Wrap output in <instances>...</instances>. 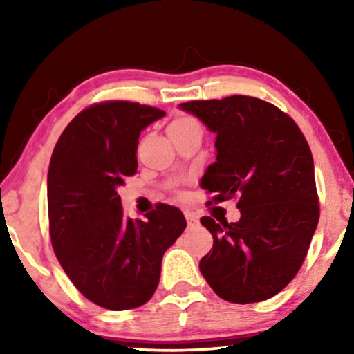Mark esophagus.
Listing matches in <instances>:
<instances>
[{
  "mask_svg": "<svg viewBox=\"0 0 354 354\" xmlns=\"http://www.w3.org/2000/svg\"><path fill=\"white\" fill-rule=\"evenodd\" d=\"M185 219L190 227H195L198 224V219L195 217V214H192V212H188V211L185 212Z\"/></svg>",
  "mask_w": 354,
  "mask_h": 354,
  "instance_id": "34e87169",
  "label": "esophagus"
}]
</instances>
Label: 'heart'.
<instances>
[{"mask_svg": "<svg viewBox=\"0 0 354 354\" xmlns=\"http://www.w3.org/2000/svg\"><path fill=\"white\" fill-rule=\"evenodd\" d=\"M193 124H196V122L192 118H187V115H180V118H176V119L172 120L167 130H172V129H177V127H183V125H193Z\"/></svg>", "mask_w": 354, "mask_h": 354, "instance_id": "heart-1", "label": "heart"}]
</instances>
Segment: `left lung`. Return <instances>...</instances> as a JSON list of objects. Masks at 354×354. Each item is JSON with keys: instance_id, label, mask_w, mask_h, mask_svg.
I'll list each match as a JSON object with an SVG mask.
<instances>
[{"instance_id": "obj_1", "label": "left lung", "mask_w": 354, "mask_h": 354, "mask_svg": "<svg viewBox=\"0 0 354 354\" xmlns=\"http://www.w3.org/2000/svg\"><path fill=\"white\" fill-rule=\"evenodd\" d=\"M216 137V162L201 188L219 203L236 196L239 222L201 217L212 250L200 270L230 303H258L287 287L301 268L319 222V198L309 145L295 120L253 96L188 101ZM212 201H207L211 205Z\"/></svg>"}]
</instances>
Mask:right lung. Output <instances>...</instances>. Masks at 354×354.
<instances>
[{
	"label": "right lung",
	"instance_id": "1",
	"mask_svg": "<svg viewBox=\"0 0 354 354\" xmlns=\"http://www.w3.org/2000/svg\"><path fill=\"white\" fill-rule=\"evenodd\" d=\"M166 113L104 101L75 115L48 169V217L59 264L86 299L111 311L142 306L156 292L162 256L187 221L158 205L147 219L124 216L118 188L137 172L138 137Z\"/></svg>",
	"mask_w": 354,
	"mask_h": 354
}]
</instances>
